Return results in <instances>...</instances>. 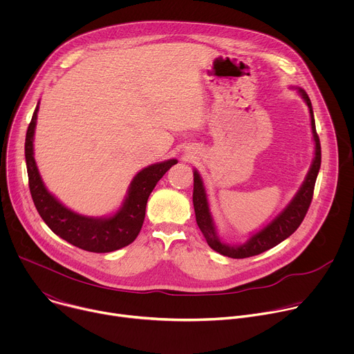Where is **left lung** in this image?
<instances>
[{
	"label": "left lung",
	"mask_w": 354,
	"mask_h": 354,
	"mask_svg": "<svg viewBox=\"0 0 354 354\" xmlns=\"http://www.w3.org/2000/svg\"><path fill=\"white\" fill-rule=\"evenodd\" d=\"M297 91L301 95V97L304 99V102L310 109L311 130H313V137L315 142V157L313 160L311 168L304 182H302V185L299 186L298 192L291 198L290 203L268 225H265L258 232L252 234L246 239V242L241 245H228L218 238L216 224L209 207V200H207V193H206L203 179H201L200 174L196 169L193 171V182H194L193 183V206H194L196 223L201 234L205 235L209 246L224 257H228L232 259H243V258L262 254V252L279 245L281 241L288 238L299 227V224L302 223V220H304L308 212L313 194H314L317 176L321 168V144H319V137L315 129V119H314L311 100L304 89L297 88Z\"/></svg>",
	"instance_id": "1"
}]
</instances>
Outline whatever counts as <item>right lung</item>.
<instances>
[{"mask_svg": "<svg viewBox=\"0 0 354 354\" xmlns=\"http://www.w3.org/2000/svg\"><path fill=\"white\" fill-rule=\"evenodd\" d=\"M39 104L33 112L25 140V158L29 189L36 210L56 235L71 245L96 254L118 250L131 243L144 223L147 200L176 160L157 162L141 169L131 180L122 207L109 217H88L66 207L44 186L33 157V136Z\"/></svg>", "mask_w": 354, "mask_h": 354, "instance_id": "obj_1", "label": "right lung"}]
</instances>
